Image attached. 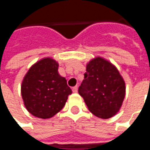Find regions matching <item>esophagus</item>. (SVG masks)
Returning a JSON list of instances; mask_svg holds the SVG:
<instances>
[{
	"label": "esophagus",
	"instance_id": "1",
	"mask_svg": "<svg viewBox=\"0 0 150 150\" xmlns=\"http://www.w3.org/2000/svg\"><path fill=\"white\" fill-rule=\"evenodd\" d=\"M72 91H73V92L76 93V92L78 91V86H75L74 88H72Z\"/></svg>",
	"mask_w": 150,
	"mask_h": 150
}]
</instances>
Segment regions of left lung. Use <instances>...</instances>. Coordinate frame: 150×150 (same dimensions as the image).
I'll return each mask as SVG.
<instances>
[{
    "label": "left lung",
    "mask_w": 150,
    "mask_h": 150,
    "mask_svg": "<svg viewBox=\"0 0 150 150\" xmlns=\"http://www.w3.org/2000/svg\"><path fill=\"white\" fill-rule=\"evenodd\" d=\"M78 91L91 113L102 119H108L121 107L125 84L112 63L102 58H96L87 65L84 79Z\"/></svg>",
    "instance_id": "left-lung-1"
}]
</instances>
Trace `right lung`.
<instances>
[{"mask_svg": "<svg viewBox=\"0 0 150 150\" xmlns=\"http://www.w3.org/2000/svg\"><path fill=\"white\" fill-rule=\"evenodd\" d=\"M59 64L46 58L32 66L21 84L26 109L42 119L50 118L62 110L71 89L58 72Z\"/></svg>", "mask_w": 150, "mask_h": 150, "instance_id": "1", "label": "right lung"}]
</instances>
